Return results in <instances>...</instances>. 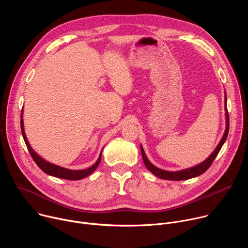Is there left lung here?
Masks as SVG:
<instances>
[{
  "label": "left lung",
  "instance_id": "obj_1",
  "mask_svg": "<svg viewBox=\"0 0 248 248\" xmlns=\"http://www.w3.org/2000/svg\"><path fill=\"white\" fill-rule=\"evenodd\" d=\"M226 119H227V127L224 133L223 138L221 139L220 143L218 144V146L216 147V149L214 150V152L212 153L208 159H206L204 162H202L201 164L190 168V169H186L184 170H179V171H168V170H161L157 167H155L154 165H152L149 160L147 159L145 152L142 148V146H140L141 148V154H142V158H143V162L146 166V168L155 175H157L158 178L163 179V180H168V181H185V180H188V179H192L195 178V176H198L200 174H202L203 172H205L209 167L212 165V163L214 162L215 158L217 157L218 153L220 152L223 144L225 143V141L227 139L228 133H229V127H230V120H229V113H228V109H227V95H226Z\"/></svg>",
  "mask_w": 248,
  "mask_h": 248
}]
</instances>
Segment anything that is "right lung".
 Wrapping results in <instances>:
<instances>
[{
    "label": "right lung",
    "mask_w": 248,
    "mask_h": 248,
    "mask_svg": "<svg viewBox=\"0 0 248 248\" xmlns=\"http://www.w3.org/2000/svg\"><path fill=\"white\" fill-rule=\"evenodd\" d=\"M20 127H21V133L24 139V142L26 144V147L32 157V159L34 160V162L37 164V166L47 174L56 176V178H60V179H64V180H69V181H78V180H81L84 179L85 176L89 175L90 173H92L96 168L98 167V165L100 164L101 161V157H102V152L100 153V156L98 158V160L96 161V163L94 165H92L90 168L85 169V170H68L54 164H51L47 161H45L44 159H42L39 155H37V153L35 152L26 138L25 132H24V128H23V120H22V111H21V119H20Z\"/></svg>",
    "instance_id": "add662e5"
}]
</instances>
